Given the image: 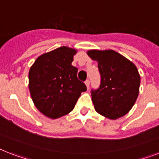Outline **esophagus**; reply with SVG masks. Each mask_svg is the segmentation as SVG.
<instances>
[{
  "instance_id": "1",
  "label": "esophagus",
  "mask_w": 159,
  "mask_h": 159,
  "mask_svg": "<svg viewBox=\"0 0 159 159\" xmlns=\"http://www.w3.org/2000/svg\"><path fill=\"white\" fill-rule=\"evenodd\" d=\"M85 84H86V86H87V88L89 89V84H90V81H89V80H86Z\"/></svg>"
}]
</instances>
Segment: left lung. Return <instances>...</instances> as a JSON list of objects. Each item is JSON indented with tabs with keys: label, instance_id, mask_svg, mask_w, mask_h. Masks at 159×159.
<instances>
[{
	"label": "left lung",
	"instance_id": "8db88e82",
	"mask_svg": "<svg viewBox=\"0 0 159 159\" xmlns=\"http://www.w3.org/2000/svg\"><path fill=\"white\" fill-rule=\"evenodd\" d=\"M89 56L98 61L100 84L91 89L92 101L99 114L111 119L124 116L139 95L140 75L131 61L114 50H89Z\"/></svg>",
	"mask_w": 159,
	"mask_h": 159
}]
</instances>
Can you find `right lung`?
Masks as SVG:
<instances>
[{"label":"right lung","instance_id":"add662e5","mask_svg":"<svg viewBox=\"0 0 159 159\" xmlns=\"http://www.w3.org/2000/svg\"><path fill=\"white\" fill-rule=\"evenodd\" d=\"M75 50L62 46L38 57L29 72V89L35 107L45 116L57 119L73 110L85 84L71 63Z\"/></svg>","mask_w":159,"mask_h":159}]
</instances>
